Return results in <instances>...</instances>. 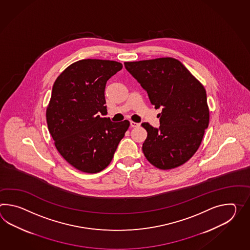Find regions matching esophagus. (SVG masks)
I'll return each mask as SVG.
<instances>
[{"label":"esophagus","mask_w":250,"mask_h":250,"mask_svg":"<svg viewBox=\"0 0 250 250\" xmlns=\"http://www.w3.org/2000/svg\"><path fill=\"white\" fill-rule=\"evenodd\" d=\"M130 125H131V127H138V126H140V124L133 122V121H130Z\"/></svg>","instance_id":"obj_1"}]
</instances>
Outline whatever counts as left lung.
Here are the masks:
<instances>
[{"label":"left lung","instance_id":"obj_1","mask_svg":"<svg viewBox=\"0 0 250 250\" xmlns=\"http://www.w3.org/2000/svg\"><path fill=\"white\" fill-rule=\"evenodd\" d=\"M125 66L155 108L162 107L160 127L142 124L148 133L143 145L146 159L161 169L183 165L198 150L209 125L206 89L172 57L125 62Z\"/></svg>","mask_w":250,"mask_h":250}]
</instances>
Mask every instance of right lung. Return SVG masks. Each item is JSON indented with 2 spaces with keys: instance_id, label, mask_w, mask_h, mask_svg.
I'll use <instances>...</instances> for the list:
<instances>
[{
  "instance_id": "right-lung-1",
  "label": "right lung",
  "mask_w": 250,
  "mask_h": 250,
  "mask_svg": "<svg viewBox=\"0 0 250 250\" xmlns=\"http://www.w3.org/2000/svg\"><path fill=\"white\" fill-rule=\"evenodd\" d=\"M121 62L100 59L75 62L54 83L46 122L58 152L72 167L98 173L109 165L130 123H114L106 115V82Z\"/></svg>"
}]
</instances>
